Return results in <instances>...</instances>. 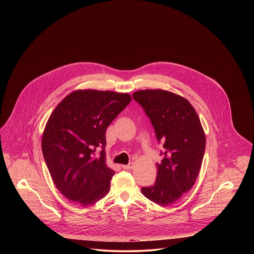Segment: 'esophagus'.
Segmentation results:
<instances>
[{
	"label": "esophagus",
	"instance_id": "34e87169",
	"mask_svg": "<svg viewBox=\"0 0 254 254\" xmlns=\"http://www.w3.org/2000/svg\"><path fill=\"white\" fill-rule=\"evenodd\" d=\"M134 166H135V164L133 162H131V163H129L127 165H122V168L123 169H132V168H134Z\"/></svg>",
	"mask_w": 254,
	"mask_h": 254
}]
</instances>
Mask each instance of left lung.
I'll return each mask as SVG.
<instances>
[{
  "label": "left lung",
  "mask_w": 254,
  "mask_h": 254,
  "mask_svg": "<svg viewBox=\"0 0 254 254\" xmlns=\"http://www.w3.org/2000/svg\"><path fill=\"white\" fill-rule=\"evenodd\" d=\"M133 98L145 110L154 128L157 141L165 152L156 163V181L142 188L151 201L169 206L193 186L205 149V135L197 113L190 102L169 91L140 90Z\"/></svg>",
  "instance_id": "1"
}]
</instances>
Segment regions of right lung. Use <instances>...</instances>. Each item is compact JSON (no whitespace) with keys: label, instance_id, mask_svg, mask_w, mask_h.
Returning <instances> with one entry per match:
<instances>
[{"label":"right lung","instance_id":"right-lung-1","mask_svg":"<svg viewBox=\"0 0 254 254\" xmlns=\"http://www.w3.org/2000/svg\"><path fill=\"white\" fill-rule=\"evenodd\" d=\"M131 101L126 93L77 90L51 114L44 158L58 190L77 205H92L109 193L115 172L106 162V132Z\"/></svg>","mask_w":254,"mask_h":254}]
</instances>
